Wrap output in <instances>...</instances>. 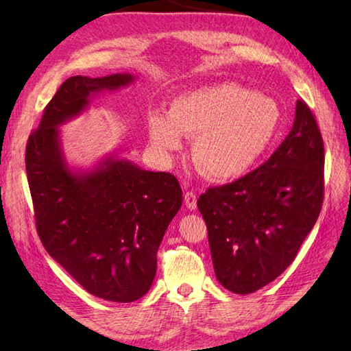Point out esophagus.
I'll return each instance as SVG.
<instances>
[{"label":"esophagus","mask_w":351,"mask_h":351,"mask_svg":"<svg viewBox=\"0 0 351 351\" xmlns=\"http://www.w3.org/2000/svg\"><path fill=\"white\" fill-rule=\"evenodd\" d=\"M184 200H185V205H187L190 211H195L197 208V197L193 191H185Z\"/></svg>","instance_id":"obj_1"}]
</instances>
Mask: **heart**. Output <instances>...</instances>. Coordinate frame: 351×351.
Returning <instances> with one entry per match:
<instances>
[{"instance_id": "heart-1", "label": "heart", "mask_w": 351, "mask_h": 351, "mask_svg": "<svg viewBox=\"0 0 351 351\" xmlns=\"http://www.w3.org/2000/svg\"><path fill=\"white\" fill-rule=\"evenodd\" d=\"M280 121L278 104L243 86L221 83L171 101L167 116H149L151 145L167 156L195 137L191 155L211 181L235 180L264 155Z\"/></svg>"}]
</instances>
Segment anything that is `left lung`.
<instances>
[{
    "mask_svg": "<svg viewBox=\"0 0 351 351\" xmlns=\"http://www.w3.org/2000/svg\"><path fill=\"white\" fill-rule=\"evenodd\" d=\"M324 145L312 111L295 104L293 128L263 166L200 195L215 278L250 294L287 270L322 211Z\"/></svg>",
    "mask_w": 351,
    "mask_h": 351,
    "instance_id": "left-lung-1",
    "label": "left lung"
}]
</instances>
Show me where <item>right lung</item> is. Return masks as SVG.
<instances>
[{
	"label": "right lung",
	"mask_w": 351,
	"mask_h": 351,
	"mask_svg": "<svg viewBox=\"0 0 351 351\" xmlns=\"http://www.w3.org/2000/svg\"><path fill=\"white\" fill-rule=\"evenodd\" d=\"M131 73L71 77L45 108L28 138L25 167L43 247L81 287L99 299L131 303L151 288L156 252L182 205L166 171H149L110 154L90 169L71 167L60 128L102 92L134 83Z\"/></svg>",
	"instance_id": "1"
}]
</instances>
